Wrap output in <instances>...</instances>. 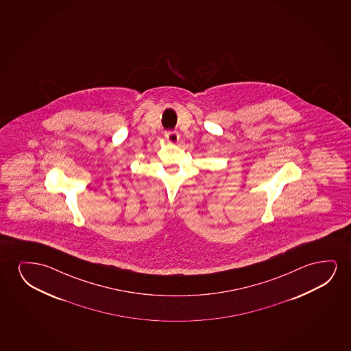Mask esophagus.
<instances>
[{"label": "esophagus", "mask_w": 351, "mask_h": 351, "mask_svg": "<svg viewBox=\"0 0 351 351\" xmlns=\"http://www.w3.org/2000/svg\"><path fill=\"white\" fill-rule=\"evenodd\" d=\"M164 135H165V139L168 140L169 143H171V144H176L178 138H180V135H178L176 130H168V132H165Z\"/></svg>", "instance_id": "esophagus-1"}]
</instances>
